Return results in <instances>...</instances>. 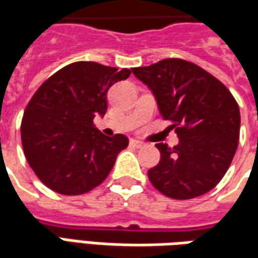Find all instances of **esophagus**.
I'll use <instances>...</instances> for the list:
<instances>
[{"instance_id":"1","label":"esophagus","mask_w":258,"mask_h":258,"mask_svg":"<svg viewBox=\"0 0 258 258\" xmlns=\"http://www.w3.org/2000/svg\"><path fill=\"white\" fill-rule=\"evenodd\" d=\"M130 145H133V147L135 148H142L145 147V142L140 141V140H131V141H130Z\"/></svg>"}]
</instances>
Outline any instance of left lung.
I'll use <instances>...</instances> for the list:
<instances>
[{
  "label": "left lung",
  "mask_w": 258,
  "mask_h": 258,
  "mask_svg": "<svg viewBox=\"0 0 258 258\" xmlns=\"http://www.w3.org/2000/svg\"><path fill=\"white\" fill-rule=\"evenodd\" d=\"M172 121L176 147L156 144L159 163L148 177L159 192L191 200L212 190L229 169L239 144L240 111L229 89L201 67L180 58L133 68Z\"/></svg>",
  "instance_id": "obj_1"
}]
</instances>
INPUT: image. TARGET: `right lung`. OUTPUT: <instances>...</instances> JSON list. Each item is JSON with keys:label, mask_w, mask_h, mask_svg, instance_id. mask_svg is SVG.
Listing matches in <instances>:
<instances>
[{"label": "right lung", "mask_w": 258, "mask_h": 258, "mask_svg": "<svg viewBox=\"0 0 258 258\" xmlns=\"http://www.w3.org/2000/svg\"><path fill=\"white\" fill-rule=\"evenodd\" d=\"M130 74L128 68L78 61L35 92L23 113L21 140L29 166L43 184L62 196H81L106 180L128 138L103 135L93 118L106 114L107 91Z\"/></svg>", "instance_id": "1"}]
</instances>
